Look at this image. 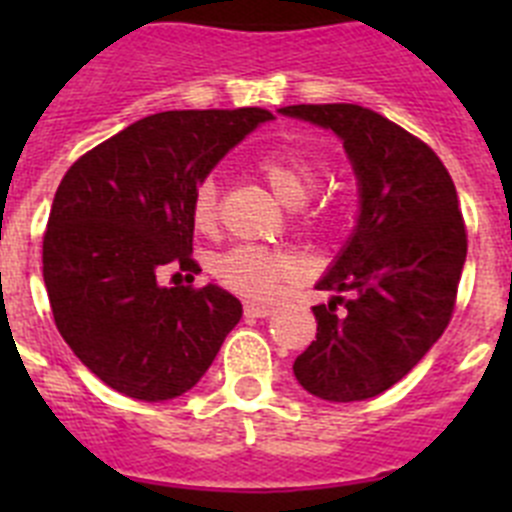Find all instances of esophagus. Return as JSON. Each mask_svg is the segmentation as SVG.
Returning a JSON list of instances; mask_svg holds the SVG:
<instances>
[{
    "mask_svg": "<svg viewBox=\"0 0 512 512\" xmlns=\"http://www.w3.org/2000/svg\"><path fill=\"white\" fill-rule=\"evenodd\" d=\"M271 312H274V307L269 305H253V302L246 305V318H269Z\"/></svg>",
    "mask_w": 512,
    "mask_h": 512,
    "instance_id": "1",
    "label": "esophagus"
}]
</instances>
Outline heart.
<instances>
[{"label": "heart", "instance_id": "heart-1", "mask_svg": "<svg viewBox=\"0 0 512 512\" xmlns=\"http://www.w3.org/2000/svg\"><path fill=\"white\" fill-rule=\"evenodd\" d=\"M256 171L282 205L302 207L318 184V171L297 148H274L256 161ZM189 217L197 233H212L217 225V189L212 179L194 189ZM292 256L274 248L235 246L215 256L210 264L212 277L235 295L248 300H269L279 284L295 274Z\"/></svg>", "mask_w": 512, "mask_h": 512}]
</instances>
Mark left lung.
Segmentation results:
<instances>
[{
    "label": "left lung",
    "instance_id": "left-lung-1",
    "mask_svg": "<svg viewBox=\"0 0 512 512\" xmlns=\"http://www.w3.org/2000/svg\"><path fill=\"white\" fill-rule=\"evenodd\" d=\"M279 112L333 130L359 182L354 233L315 284L336 295L312 307L318 333L292 369L320 400H369L400 382L449 325L467 261L456 187L423 140L379 112L359 104ZM341 301L347 310L336 313Z\"/></svg>",
    "mask_w": 512,
    "mask_h": 512
}]
</instances>
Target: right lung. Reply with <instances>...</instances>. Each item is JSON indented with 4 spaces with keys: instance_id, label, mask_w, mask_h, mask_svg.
<instances>
[{
    "instance_id": "obj_1",
    "label": "right lung",
    "mask_w": 512,
    "mask_h": 512,
    "mask_svg": "<svg viewBox=\"0 0 512 512\" xmlns=\"http://www.w3.org/2000/svg\"><path fill=\"white\" fill-rule=\"evenodd\" d=\"M269 120L259 107L148 115L84 153L58 184L43 235L53 320L112 390L146 402L184 395L241 320L223 287H161L158 274L200 271L189 256L194 189Z\"/></svg>"
}]
</instances>
